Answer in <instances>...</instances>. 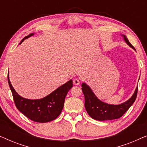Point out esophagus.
<instances>
[{"instance_id":"34e87169","label":"esophagus","mask_w":147,"mask_h":147,"mask_svg":"<svg viewBox=\"0 0 147 147\" xmlns=\"http://www.w3.org/2000/svg\"><path fill=\"white\" fill-rule=\"evenodd\" d=\"M73 83H74V85H76V86H78V85H79L80 82V80H78V79H75V80H74V81H73Z\"/></svg>"}]
</instances>
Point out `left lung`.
I'll use <instances>...</instances> for the list:
<instances>
[{"label": "left lung", "mask_w": 147, "mask_h": 147, "mask_svg": "<svg viewBox=\"0 0 147 147\" xmlns=\"http://www.w3.org/2000/svg\"><path fill=\"white\" fill-rule=\"evenodd\" d=\"M124 41L129 47L136 51L133 46L128 41L127 37L124 35H121ZM82 90L85 98V108L88 114L93 119L96 120H110L118 119L121 117L135 101L137 96L138 86L132 96L126 102L120 104H110L102 102L98 99L92 91L91 88L87 84H82Z\"/></svg>", "instance_id": "8db88e82"}]
</instances>
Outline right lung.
Returning a JSON list of instances; mask_svg holds the SVG:
<instances>
[{"mask_svg": "<svg viewBox=\"0 0 147 147\" xmlns=\"http://www.w3.org/2000/svg\"><path fill=\"white\" fill-rule=\"evenodd\" d=\"M34 35L35 33H31L25 37L20 42L19 45L23 43L24 40ZM8 82L17 109L26 117L37 122H48L57 118L63 108L65 96L73 86V81L70 80L45 97L31 100L22 97L18 94L12 86L9 74Z\"/></svg>", "mask_w": 147, "mask_h": 147, "instance_id": "obj_1", "label": "right lung"}]
</instances>
